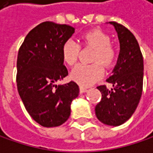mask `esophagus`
<instances>
[{
  "label": "esophagus",
  "mask_w": 153,
  "mask_h": 153,
  "mask_svg": "<svg viewBox=\"0 0 153 153\" xmlns=\"http://www.w3.org/2000/svg\"><path fill=\"white\" fill-rule=\"evenodd\" d=\"M79 90H80V93H85V92H87L88 91V88H85V87H80V88H79Z\"/></svg>",
  "instance_id": "1"
}]
</instances>
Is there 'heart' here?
<instances>
[{
    "instance_id": "b5f03b06",
    "label": "heart",
    "mask_w": 153,
    "mask_h": 153,
    "mask_svg": "<svg viewBox=\"0 0 153 153\" xmlns=\"http://www.w3.org/2000/svg\"><path fill=\"white\" fill-rule=\"evenodd\" d=\"M81 45L84 47H93L91 56L93 64H79L71 72L72 80L82 87H88L100 79L103 76L102 65L108 68L116 63L117 48L110 43V36L100 29H93L82 33ZM81 47L74 40L68 39L62 45V59L67 65H74L79 57Z\"/></svg>"
}]
</instances>
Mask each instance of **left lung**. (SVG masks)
I'll return each mask as SVG.
<instances>
[{"label": "left lung", "mask_w": 153, "mask_h": 153, "mask_svg": "<svg viewBox=\"0 0 153 153\" xmlns=\"http://www.w3.org/2000/svg\"><path fill=\"white\" fill-rule=\"evenodd\" d=\"M109 24L115 26L118 33L120 52L113 74L107 79L113 88L108 89L106 85L97 87L102 97L95 112L102 123L120 126L132 116L140 102L143 87V57L133 33L116 22Z\"/></svg>", "instance_id": "obj_1"}]
</instances>
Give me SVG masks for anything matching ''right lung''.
<instances>
[{
    "label": "right lung",
    "instance_id": "right-lung-1",
    "mask_svg": "<svg viewBox=\"0 0 153 153\" xmlns=\"http://www.w3.org/2000/svg\"><path fill=\"white\" fill-rule=\"evenodd\" d=\"M74 32L70 25L44 22L28 33L18 52V92L29 115L43 127L65 123L79 93L74 81L56 85L68 75L61 50Z\"/></svg>",
    "mask_w": 153,
    "mask_h": 153
}]
</instances>
